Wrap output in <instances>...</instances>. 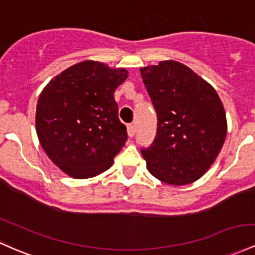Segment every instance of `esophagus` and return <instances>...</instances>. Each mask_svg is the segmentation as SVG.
<instances>
[{
	"mask_svg": "<svg viewBox=\"0 0 255 255\" xmlns=\"http://www.w3.org/2000/svg\"><path fill=\"white\" fill-rule=\"evenodd\" d=\"M127 129H128V135H129L130 138H133V136L135 135V132H136L135 126H134V125H128Z\"/></svg>",
	"mask_w": 255,
	"mask_h": 255,
	"instance_id": "1",
	"label": "esophagus"
}]
</instances>
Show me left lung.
Returning <instances> with one entry per match:
<instances>
[{"mask_svg": "<svg viewBox=\"0 0 255 255\" xmlns=\"http://www.w3.org/2000/svg\"><path fill=\"white\" fill-rule=\"evenodd\" d=\"M140 72L157 115L155 139L141 149L147 169L170 185L194 183L225 141L222 100L208 82L178 61H161Z\"/></svg>", "mask_w": 255, "mask_h": 255, "instance_id": "1", "label": "left lung"}]
</instances>
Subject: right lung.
Wrapping results in <instances>:
<instances>
[{
    "label": "right lung",
    "mask_w": 255,
    "mask_h": 255,
    "mask_svg": "<svg viewBox=\"0 0 255 255\" xmlns=\"http://www.w3.org/2000/svg\"><path fill=\"white\" fill-rule=\"evenodd\" d=\"M127 76L125 69L87 60L58 75L40 94L38 139L48 157L72 178L105 172L127 141L114 98Z\"/></svg>",
    "instance_id": "obj_1"
}]
</instances>
